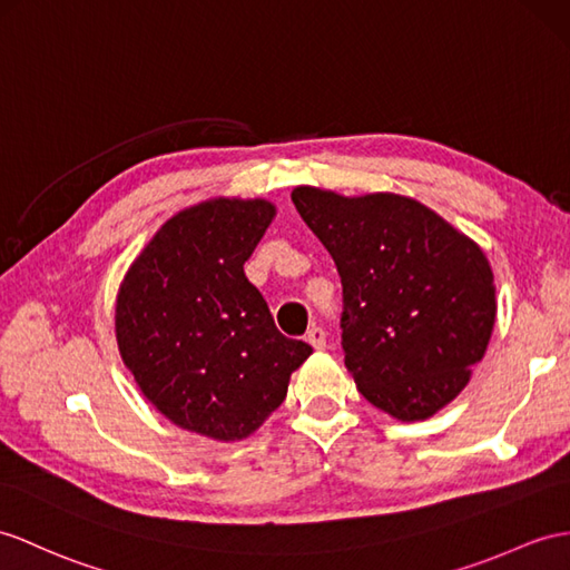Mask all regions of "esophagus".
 Here are the masks:
<instances>
[{"instance_id": "obj_1", "label": "esophagus", "mask_w": 570, "mask_h": 570, "mask_svg": "<svg viewBox=\"0 0 570 570\" xmlns=\"http://www.w3.org/2000/svg\"><path fill=\"white\" fill-rule=\"evenodd\" d=\"M304 338H307V343L312 345V348H316V351H324L326 348V331L322 326H312Z\"/></svg>"}]
</instances>
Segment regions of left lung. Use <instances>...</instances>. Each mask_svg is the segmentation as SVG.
Masks as SVG:
<instances>
[{
	"label": "left lung",
	"mask_w": 570,
	"mask_h": 570,
	"mask_svg": "<svg viewBox=\"0 0 570 570\" xmlns=\"http://www.w3.org/2000/svg\"><path fill=\"white\" fill-rule=\"evenodd\" d=\"M293 203L343 283L345 367L372 406L425 421L471 380L495 324L481 246L415 198L297 186Z\"/></svg>",
	"instance_id": "left-lung-1"
}]
</instances>
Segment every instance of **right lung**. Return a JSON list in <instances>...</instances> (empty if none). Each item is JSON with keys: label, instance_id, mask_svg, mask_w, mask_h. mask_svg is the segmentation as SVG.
<instances>
[{"label": "right lung", "instance_id": "1", "mask_svg": "<svg viewBox=\"0 0 570 570\" xmlns=\"http://www.w3.org/2000/svg\"><path fill=\"white\" fill-rule=\"evenodd\" d=\"M266 198L178 210L130 263L116 341L145 399L174 425L219 442L254 435L283 404L312 345L275 328L244 263L271 227Z\"/></svg>", "mask_w": 570, "mask_h": 570}]
</instances>
